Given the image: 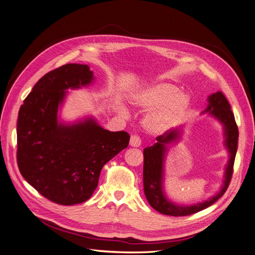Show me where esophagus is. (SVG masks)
Returning a JSON list of instances; mask_svg holds the SVG:
<instances>
[{"label": "esophagus", "instance_id": "1", "mask_svg": "<svg viewBox=\"0 0 255 255\" xmlns=\"http://www.w3.org/2000/svg\"><path fill=\"white\" fill-rule=\"evenodd\" d=\"M129 145L131 147H139L141 145L140 137L137 136V134H133V136H131L130 140H129Z\"/></svg>", "mask_w": 255, "mask_h": 255}]
</instances>
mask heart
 <instances>
[{"instance_id": "heart-1", "label": "heart", "mask_w": 255, "mask_h": 255, "mask_svg": "<svg viewBox=\"0 0 255 255\" xmlns=\"http://www.w3.org/2000/svg\"><path fill=\"white\" fill-rule=\"evenodd\" d=\"M131 103L142 110L156 109L146 116L144 126L149 131L162 133L185 114L191 105V98L187 93L180 92V88L175 84L159 82L133 94ZM123 114L127 115L128 111L124 109Z\"/></svg>"}]
</instances>
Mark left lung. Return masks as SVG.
I'll use <instances>...</instances> for the list:
<instances>
[{
    "label": "left lung",
    "instance_id": "8db88e82",
    "mask_svg": "<svg viewBox=\"0 0 255 255\" xmlns=\"http://www.w3.org/2000/svg\"><path fill=\"white\" fill-rule=\"evenodd\" d=\"M208 113L218 121L223 128L224 146L229 152V161L224 170V179L220 190L202 203L193 205H179L168 199L163 189L164 182V158L169 151L170 145L179 142L181 139L182 128H177L167 130L156 138V143L144 149L143 183L145 197L150 206L161 214L171 216H186L204 210L214 204L227 191L231 178L238 148L239 130L235 121L231 105L221 92L214 93L208 97L207 108L202 112Z\"/></svg>",
    "mask_w": 255,
    "mask_h": 255
}]
</instances>
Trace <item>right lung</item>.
Masks as SVG:
<instances>
[{"instance_id": "right-lung-1", "label": "right lung", "mask_w": 255, "mask_h": 255, "mask_svg": "<svg viewBox=\"0 0 255 255\" xmlns=\"http://www.w3.org/2000/svg\"><path fill=\"white\" fill-rule=\"evenodd\" d=\"M95 80L87 65L68 64L47 73L23 101L17 119V164L43 197L59 205L87 201L104 164L129 142L125 131L104 129L95 118L62 123L58 110L68 89Z\"/></svg>"}]
</instances>
